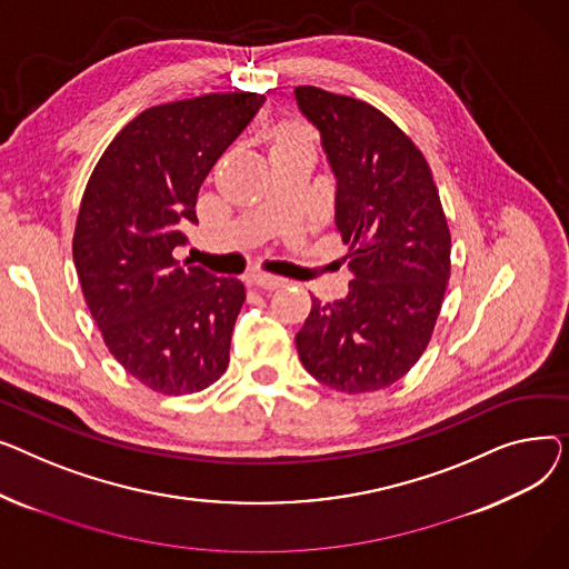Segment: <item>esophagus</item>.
<instances>
[{"label": "esophagus", "mask_w": 569, "mask_h": 569, "mask_svg": "<svg viewBox=\"0 0 569 569\" xmlns=\"http://www.w3.org/2000/svg\"><path fill=\"white\" fill-rule=\"evenodd\" d=\"M250 282L254 284V287H261V289H278V287H282L284 284V280L282 278H278V276H271V273H252L250 276Z\"/></svg>", "instance_id": "obj_1"}]
</instances>
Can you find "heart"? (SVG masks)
Returning <instances> with one entry per match:
<instances>
[{
  "label": "heart",
  "instance_id": "heart-1",
  "mask_svg": "<svg viewBox=\"0 0 569 569\" xmlns=\"http://www.w3.org/2000/svg\"><path fill=\"white\" fill-rule=\"evenodd\" d=\"M280 149H312L308 132L300 128V126H296V123L278 126L273 151H280Z\"/></svg>",
  "mask_w": 569,
  "mask_h": 569
}]
</instances>
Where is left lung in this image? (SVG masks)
Returning <instances> with one entry per match:
<instances>
[{"instance_id":"8db88e82","label":"left lung","mask_w":569,"mask_h":569,"mask_svg":"<svg viewBox=\"0 0 569 569\" xmlns=\"http://www.w3.org/2000/svg\"><path fill=\"white\" fill-rule=\"evenodd\" d=\"M338 179L336 224L353 280L312 298L296 347L306 370L349 395L388 388L427 349L450 278V229L422 151L365 100L296 87Z\"/></svg>"}]
</instances>
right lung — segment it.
<instances>
[{
  "label": "right lung",
  "mask_w": 569,
  "mask_h": 569,
  "mask_svg": "<svg viewBox=\"0 0 569 569\" xmlns=\"http://www.w3.org/2000/svg\"><path fill=\"white\" fill-rule=\"evenodd\" d=\"M266 96L207 93L144 110L96 162L73 233L87 308L128 375L162 395L199 392L229 365L246 300L237 278L177 261L211 167Z\"/></svg>",
  "instance_id": "right-lung-1"
}]
</instances>
